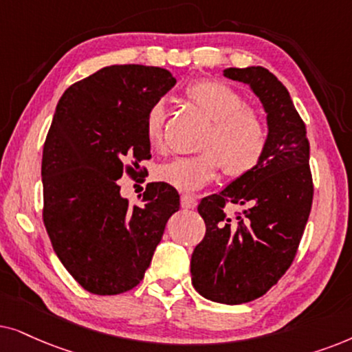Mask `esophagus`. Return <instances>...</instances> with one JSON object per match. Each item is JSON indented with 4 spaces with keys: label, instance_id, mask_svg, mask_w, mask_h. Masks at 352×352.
Here are the masks:
<instances>
[{
    "label": "esophagus",
    "instance_id": "34e87169",
    "mask_svg": "<svg viewBox=\"0 0 352 352\" xmlns=\"http://www.w3.org/2000/svg\"><path fill=\"white\" fill-rule=\"evenodd\" d=\"M180 204L184 209H195L196 204H198V201H196L195 196H191V195H182Z\"/></svg>",
    "mask_w": 352,
    "mask_h": 352
}]
</instances>
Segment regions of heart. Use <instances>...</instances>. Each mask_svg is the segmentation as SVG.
Listing matches in <instances>:
<instances>
[{"mask_svg":"<svg viewBox=\"0 0 352 352\" xmlns=\"http://www.w3.org/2000/svg\"><path fill=\"white\" fill-rule=\"evenodd\" d=\"M186 96L210 120L195 156L175 157L156 168V179L180 191H196L214 180L219 167L227 179H240L254 170L267 149V125L259 112L248 107L240 93L225 83L201 80L186 88ZM166 106L149 107L144 133L149 146H164Z\"/></svg>","mask_w":352,"mask_h":352,"instance_id":"1","label":"heart"}]
</instances>
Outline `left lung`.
Segmentation results:
<instances>
[{
  "instance_id": "left-lung-1",
  "label": "left lung",
  "mask_w": 352,
  "mask_h": 352,
  "mask_svg": "<svg viewBox=\"0 0 352 352\" xmlns=\"http://www.w3.org/2000/svg\"><path fill=\"white\" fill-rule=\"evenodd\" d=\"M223 75L259 98L267 114V149L254 170L201 199L206 235L191 254V283L206 299L243 304L278 282L296 254L312 206L306 125L282 82L261 67ZM242 206L230 218L224 204Z\"/></svg>"
}]
</instances>
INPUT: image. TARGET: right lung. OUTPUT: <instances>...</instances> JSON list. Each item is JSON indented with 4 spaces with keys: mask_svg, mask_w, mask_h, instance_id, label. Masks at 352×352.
<instances>
[{
    "mask_svg": "<svg viewBox=\"0 0 352 352\" xmlns=\"http://www.w3.org/2000/svg\"><path fill=\"white\" fill-rule=\"evenodd\" d=\"M173 85L166 69L109 65L70 85L56 106L41 161L43 222L56 256L93 294L137 287L180 209L164 182L148 184L138 206L119 186L124 170L137 177L151 157L146 114Z\"/></svg>",
    "mask_w": 352,
    "mask_h": 352,
    "instance_id": "add662e5",
    "label": "right lung"
}]
</instances>
